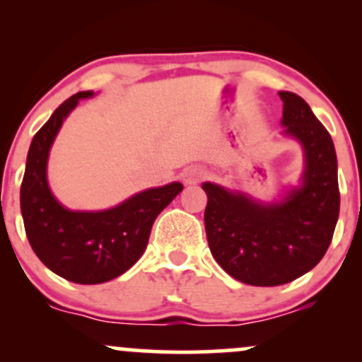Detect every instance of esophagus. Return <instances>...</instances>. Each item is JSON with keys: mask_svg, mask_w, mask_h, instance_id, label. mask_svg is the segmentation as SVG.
Listing matches in <instances>:
<instances>
[{"mask_svg": "<svg viewBox=\"0 0 362 362\" xmlns=\"http://www.w3.org/2000/svg\"><path fill=\"white\" fill-rule=\"evenodd\" d=\"M204 175H206L204 168L199 167V165H192V167L185 168L184 182L187 185H194V184H197V182H201Z\"/></svg>", "mask_w": 362, "mask_h": 362, "instance_id": "1", "label": "esophagus"}]
</instances>
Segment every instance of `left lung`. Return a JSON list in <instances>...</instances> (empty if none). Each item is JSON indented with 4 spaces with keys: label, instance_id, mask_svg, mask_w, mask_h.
Returning <instances> with one entry per match:
<instances>
[{
    "label": "left lung",
    "instance_id": "8db88e82",
    "mask_svg": "<svg viewBox=\"0 0 362 362\" xmlns=\"http://www.w3.org/2000/svg\"><path fill=\"white\" fill-rule=\"evenodd\" d=\"M279 97L282 134L296 139L305 155L301 185L267 204L202 184L211 253L231 277L250 286H281L311 271L325 255L339 219L334 141L300 95L279 91Z\"/></svg>",
    "mask_w": 362,
    "mask_h": 362
}]
</instances>
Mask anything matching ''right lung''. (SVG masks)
<instances>
[{"label":"right lung","mask_w":362,"mask_h":362,"mask_svg":"<svg viewBox=\"0 0 362 362\" xmlns=\"http://www.w3.org/2000/svg\"><path fill=\"white\" fill-rule=\"evenodd\" d=\"M93 91L62 102L32 139L20 189L25 233L32 250L54 274L76 284H102L124 274L143 255L156 216L184 185L172 182L134 194L103 211H71L47 182L49 151L66 117Z\"/></svg>","instance_id":"obj_1"}]
</instances>
